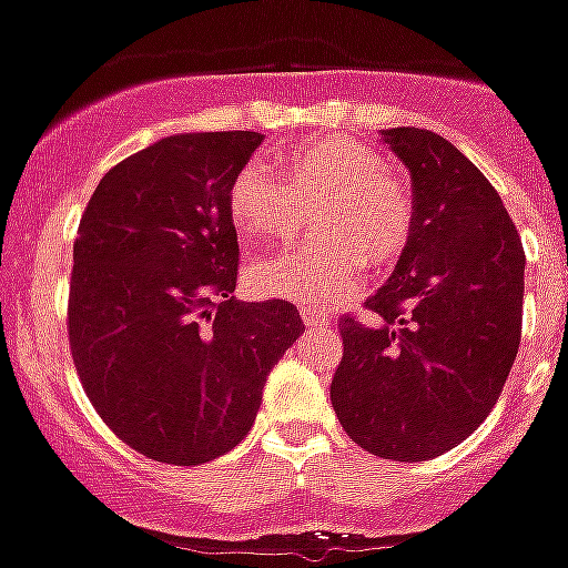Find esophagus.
I'll return each mask as SVG.
<instances>
[{"mask_svg":"<svg viewBox=\"0 0 568 568\" xmlns=\"http://www.w3.org/2000/svg\"><path fill=\"white\" fill-rule=\"evenodd\" d=\"M301 318H303V324H306V327H324V324H329L327 312L315 310V306H303Z\"/></svg>","mask_w":568,"mask_h":568,"instance_id":"34e87169","label":"esophagus"}]
</instances>
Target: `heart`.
Masks as SVG:
<instances>
[{"label": "heart", "mask_w": 568, "mask_h": 568, "mask_svg": "<svg viewBox=\"0 0 568 568\" xmlns=\"http://www.w3.org/2000/svg\"><path fill=\"white\" fill-rule=\"evenodd\" d=\"M274 173L247 164L232 180L226 209L247 244H283L310 209L315 239L250 267L256 294L333 303L354 292L363 265H388L413 230V196L383 171L372 146L315 138L274 155Z\"/></svg>", "instance_id": "b5f03b06"}]
</instances>
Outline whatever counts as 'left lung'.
<instances>
[{
	"label": "left lung",
	"instance_id": "left-lung-1",
	"mask_svg": "<svg viewBox=\"0 0 568 568\" xmlns=\"http://www.w3.org/2000/svg\"><path fill=\"white\" fill-rule=\"evenodd\" d=\"M413 182V230L368 318H342L329 400L383 459L457 448L493 413L521 338L525 250L498 191L436 132L383 129Z\"/></svg>",
	"mask_w": 568,
	"mask_h": 568
}]
</instances>
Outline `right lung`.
I'll list each match as a JSON object with an SVG mask.
<instances>
[{
	"instance_id": "add662e5",
	"label": "right lung",
	"mask_w": 568,
	"mask_h": 568,
	"mask_svg": "<svg viewBox=\"0 0 568 568\" xmlns=\"http://www.w3.org/2000/svg\"><path fill=\"white\" fill-rule=\"evenodd\" d=\"M262 132H182L111 168L73 244L70 351L129 448L200 466L250 433L303 329L288 301L241 303L226 196Z\"/></svg>"
}]
</instances>
